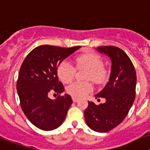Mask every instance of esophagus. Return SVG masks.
I'll use <instances>...</instances> for the list:
<instances>
[{"label":"esophagus","instance_id":"1","mask_svg":"<svg viewBox=\"0 0 150 150\" xmlns=\"http://www.w3.org/2000/svg\"><path fill=\"white\" fill-rule=\"evenodd\" d=\"M72 101H73L74 103H77L79 101V99L76 98V97H72Z\"/></svg>","mask_w":150,"mask_h":150}]
</instances>
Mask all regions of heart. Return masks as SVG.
<instances>
[{"mask_svg":"<svg viewBox=\"0 0 150 150\" xmlns=\"http://www.w3.org/2000/svg\"><path fill=\"white\" fill-rule=\"evenodd\" d=\"M77 69H86L84 79L91 80L97 84H101L107 80L109 72L104 67L102 58L97 53H86L75 57ZM75 75V69L68 61H62L57 68V75L64 83L70 82ZM93 90V86L89 81H77L68 86L67 92L76 98L85 97Z\"/></svg>","mask_w":150,"mask_h":150,"instance_id":"b5f03b06","label":"heart"}]
</instances>
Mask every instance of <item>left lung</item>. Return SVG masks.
Instances as JSON below:
<instances>
[{
	"label": "left lung",
	"instance_id": "left-lung-1",
	"mask_svg": "<svg viewBox=\"0 0 150 150\" xmlns=\"http://www.w3.org/2000/svg\"><path fill=\"white\" fill-rule=\"evenodd\" d=\"M112 61L109 82L96 99L103 97L105 103L99 106L88 102L84 110L85 122L90 128L97 132H107L118 126L127 116L135 100L137 75L132 62L122 49L112 46L98 47Z\"/></svg>",
	"mask_w": 150,
	"mask_h": 150
}]
</instances>
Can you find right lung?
Here are the masks:
<instances>
[{"label":"right lung","instance_id":"1","mask_svg":"<svg viewBox=\"0 0 150 150\" xmlns=\"http://www.w3.org/2000/svg\"><path fill=\"white\" fill-rule=\"evenodd\" d=\"M81 47L65 48L41 45L28 53L19 70L16 89L20 106L28 120L43 131H51L61 125L72 103L70 95L48 97L50 91L62 93L57 68L61 62Z\"/></svg>","mask_w":150,"mask_h":150}]
</instances>
